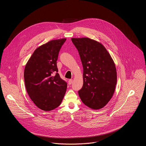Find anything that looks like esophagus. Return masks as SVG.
Masks as SVG:
<instances>
[{"label": "esophagus", "mask_w": 146, "mask_h": 146, "mask_svg": "<svg viewBox=\"0 0 146 146\" xmlns=\"http://www.w3.org/2000/svg\"><path fill=\"white\" fill-rule=\"evenodd\" d=\"M72 82H73V79H70L69 81H68V84L70 85H71L72 84Z\"/></svg>", "instance_id": "obj_1"}]
</instances>
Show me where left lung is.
<instances>
[{"label":"left lung","instance_id":"left-lung-1","mask_svg":"<svg viewBox=\"0 0 146 146\" xmlns=\"http://www.w3.org/2000/svg\"><path fill=\"white\" fill-rule=\"evenodd\" d=\"M83 67V85L78 91L81 100L92 110L101 109L113 96L117 82L111 56L100 42L89 38H73Z\"/></svg>","mask_w":146,"mask_h":146}]
</instances>
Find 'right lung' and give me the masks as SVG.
Masks as SVG:
<instances>
[{"label":"right lung","mask_w":146,"mask_h":146,"mask_svg":"<svg viewBox=\"0 0 146 146\" xmlns=\"http://www.w3.org/2000/svg\"><path fill=\"white\" fill-rule=\"evenodd\" d=\"M66 38L52 40L35 50L24 70L26 90L39 108L50 111L58 107L66 92L67 84L58 72L57 60Z\"/></svg>","instance_id":"add662e5"}]
</instances>
